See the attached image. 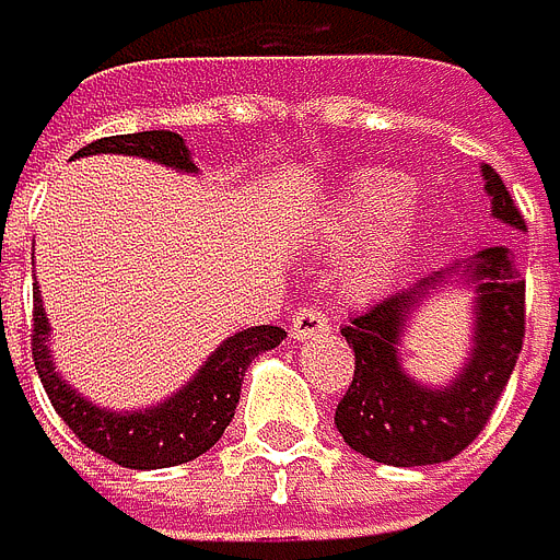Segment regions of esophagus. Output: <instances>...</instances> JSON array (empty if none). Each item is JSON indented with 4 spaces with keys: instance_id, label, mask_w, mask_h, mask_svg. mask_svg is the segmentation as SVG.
I'll return each mask as SVG.
<instances>
[{
    "instance_id": "34e87169",
    "label": "esophagus",
    "mask_w": 560,
    "mask_h": 560,
    "mask_svg": "<svg viewBox=\"0 0 560 560\" xmlns=\"http://www.w3.org/2000/svg\"><path fill=\"white\" fill-rule=\"evenodd\" d=\"M330 330V320L317 306H300L292 313V338L295 341H310V338H324Z\"/></svg>"
}]
</instances>
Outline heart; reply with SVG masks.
<instances>
[{"instance_id":"1","label":"heart","mask_w":560,"mask_h":560,"mask_svg":"<svg viewBox=\"0 0 560 560\" xmlns=\"http://www.w3.org/2000/svg\"><path fill=\"white\" fill-rule=\"evenodd\" d=\"M362 229L366 233L351 243L345 257V285L351 295H376L408 265L421 230V212L408 201V184L397 174L386 170L362 174L310 215V233L330 243L355 236Z\"/></svg>"}]
</instances>
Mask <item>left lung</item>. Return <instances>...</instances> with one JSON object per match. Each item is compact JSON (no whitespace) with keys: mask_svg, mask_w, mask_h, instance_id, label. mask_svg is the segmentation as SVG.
<instances>
[{"mask_svg":"<svg viewBox=\"0 0 560 560\" xmlns=\"http://www.w3.org/2000/svg\"><path fill=\"white\" fill-rule=\"evenodd\" d=\"M491 215L523 230V215L502 177L481 166ZM471 292V348L450 384H425L402 365V341L435 291ZM523 292L509 247H485L464 265L435 271L425 282L376 303L341 335L355 351V376L335 411L345 443L386 467L446 464L464 453L499 404L523 351Z\"/></svg>","mask_w":560,"mask_h":560,"instance_id":"left-lung-1","label":"left lung"}]
</instances>
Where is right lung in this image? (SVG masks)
Returning <instances> with one entry per match:
<instances>
[{"mask_svg": "<svg viewBox=\"0 0 560 560\" xmlns=\"http://www.w3.org/2000/svg\"><path fill=\"white\" fill-rule=\"evenodd\" d=\"M104 152H114V156H139V160L177 170V174H198L191 149H187V142L177 131L110 135V139H96L86 149H79L72 160L104 156ZM282 338H285V330L271 324L236 330L233 338H225L212 355L198 365V373L187 380L180 390L149 404V408L114 411L83 397L55 369L51 324H48V313H44L40 292H34V365H37L44 390H48V400L55 404L61 421L83 439V446L131 470L177 467L201 453H209L236 415L243 373H247L257 355H265V351L282 345Z\"/></svg>", "mask_w": 560, "mask_h": 560, "instance_id": "add662e5", "label": "right lung"}]
</instances>
